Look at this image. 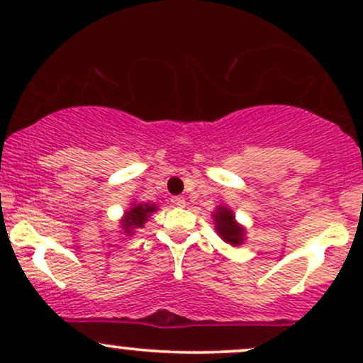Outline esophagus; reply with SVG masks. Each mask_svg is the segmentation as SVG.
Returning <instances> with one entry per match:
<instances>
[{"label":"esophagus","mask_w":363,"mask_h":363,"mask_svg":"<svg viewBox=\"0 0 363 363\" xmlns=\"http://www.w3.org/2000/svg\"><path fill=\"white\" fill-rule=\"evenodd\" d=\"M170 203H172V206H176V208H181L186 205L184 198H181V196H174V198H170Z\"/></svg>","instance_id":"obj_1"}]
</instances>
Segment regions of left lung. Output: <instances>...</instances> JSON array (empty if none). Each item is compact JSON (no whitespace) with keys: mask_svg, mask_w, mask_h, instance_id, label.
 <instances>
[{"mask_svg":"<svg viewBox=\"0 0 363 363\" xmlns=\"http://www.w3.org/2000/svg\"><path fill=\"white\" fill-rule=\"evenodd\" d=\"M213 216L216 223V232H218V235H222L225 242H230L232 245H239L242 242L244 230L235 223L234 213L230 210L220 206Z\"/></svg>","mask_w":363,"mask_h":363,"instance_id":"obj_1","label":"left lung"}]
</instances>
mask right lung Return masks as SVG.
I'll list each match as a JSON object with an SVG mask.
<instances>
[{
    "label": "right lung",
    "instance_id": "obj_1",
    "mask_svg": "<svg viewBox=\"0 0 363 363\" xmlns=\"http://www.w3.org/2000/svg\"><path fill=\"white\" fill-rule=\"evenodd\" d=\"M155 210H157L155 205H135L128 211L126 216H124L123 220L124 230H126L128 234H131V230H135V228L143 227V223L148 220L150 213H153Z\"/></svg>",
    "mask_w": 363,
    "mask_h": 363
}]
</instances>
